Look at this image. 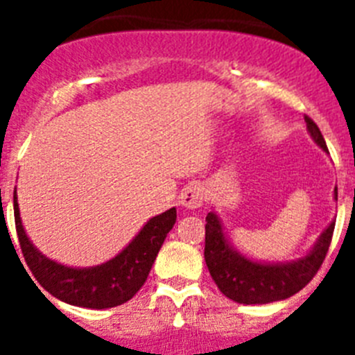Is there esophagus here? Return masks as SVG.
<instances>
[{
	"instance_id": "obj_1",
	"label": "esophagus",
	"mask_w": 355,
	"mask_h": 355,
	"mask_svg": "<svg viewBox=\"0 0 355 355\" xmlns=\"http://www.w3.org/2000/svg\"><path fill=\"white\" fill-rule=\"evenodd\" d=\"M202 196H205V193H202V187L197 183H190L188 187H184L183 192H181L180 205L188 209H197L202 206V199H205Z\"/></svg>"
}]
</instances>
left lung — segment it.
Wrapping results in <instances>:
<instances>
[{
	"label": "left lung",
	"instance_id": "8db88e82",
	"mask_svg": "<svg viewBox=\"0 0 355 355\" xmlns=\"http://www.w3.org/2000/svg\"><path fill=\"white\" fill-rule=\"evenodd\" d=\"M304 121L315 142L327 150L324 135L318 130L316 122L307 115ZM334 199H338V188H334ZM332 233H334V222L320 236L315 249L299 261L288 265H263L245 259L231 250L216 215L208 213L205 259L213 281L227 299L240 304L275 302V300L288 299L309 284L327 256Z\"/></svg>",
	"mask_w": 355,
	"mask_h": 355
}]
</instances>
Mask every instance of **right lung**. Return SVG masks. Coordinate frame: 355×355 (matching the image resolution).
I'll return each mask as SVG.
<instances>
[{
	"mask_svg": "<svg viewBox=\"0 0 355 355\" xmlns=\"http://www.w3.org/2000/svg\"><path fill=\"white\" fill-rule=\"evenodd\" d=\"M14 216L19 245L23 250L24 261L31 275L37 279V283L62 302L90 307V309L115 307L133 299L135 293L147 281L158 250L162 249L165 236L174 227L175 218H178L175 208H171L162 215L153 216L130 245L105 265L94 266V268H69V266L58 265L51 259L44 258L42 254L31 245V241L28 240L21 225L15 190Z\"/></svg>",
	"mask_w": 355,
	"mask_h": 355,
	"instance_id": "1",
	"label": "right lung"
}]
</instances>
